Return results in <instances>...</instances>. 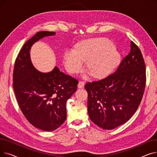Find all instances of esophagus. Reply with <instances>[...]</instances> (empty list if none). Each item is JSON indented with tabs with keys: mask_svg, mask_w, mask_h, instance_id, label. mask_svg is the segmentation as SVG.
<instances>
[{
	"mask_svg": "<svg viewBox=\"0 0 157 157\" xmlns=\"http://www.w3.org/2000/svg\"><path fill=\"white\" fill-rule=\"evenodd\" d=\"M85 86V82L83 81H79L78 85V88H83Z\"/></svg>",
	"mask_w": 157,
	"mask_h": 157,
	"instance_id": "34e87169",
	"label": "esophagus"
}]
</instances>
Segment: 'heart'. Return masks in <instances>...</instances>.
<instances>
[{
  "label": "heart",
  "mask_w": 157,
  "mask_h": 157,
  "mask_svg": "<svg viewBox=\"0 0 157 157\" xmlns=\"http://www.w3.org/2000/svg\"><path fill=\"white\" fill-rule=\"evenodd\" d=\"M63 60L66 70L71 73L80 70L84 61L87 60V67L92 75L95 78H102L117 67L120 55L110 41L95 39L79 43L75 51H65Z\"/></svg>",
  "instance_id": "heart-1"
}]
</instances>
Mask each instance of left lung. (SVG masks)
Here are the masks:
<instances>
[{"label":"left lung","instance_id":"left-lung-1","mask_svg":"<svg viewBox=\"0 0 157 157\" xmlns=\"http://www.w3.org/2000/svg\"><path fill=\"white\" fill-rule=\"evenodd\" d=\"M146 85V67L141 50L130 42V52L117 71L107 78L86 83L90 119L103 129L124 124L141 102Z\"/></svg>","mask_w":157,"mask_h":157}]
</instances>
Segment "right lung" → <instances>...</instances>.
Segmentation results:
<instances>
[{
	"label": "right lung",
	"instance_id": "1",
	"mask_svg": "<svg viewBox=\"0 0 157 157\" xmlns=\"http://www.w3.org/2000/svg\"><path fill=\"white\" fill-rule=\"evenodd\" d=\"M55 32L40 31L29 39L15 60L13 89L20 108L31 124L42 130L59 128L67 117L66 102L76 91L78 81L60 72L57 67L49 72H41L33 65L32 46Z\"/></svg>",
	"mask_w": 157,
	"mask_h": 157
}]
</instances>
